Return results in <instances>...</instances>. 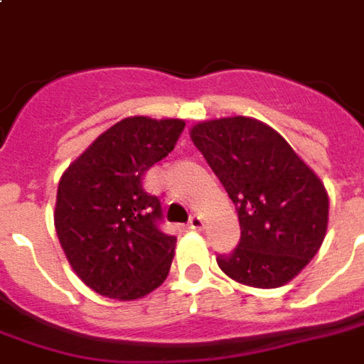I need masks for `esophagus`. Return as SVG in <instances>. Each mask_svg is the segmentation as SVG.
Segmentation results:
<instances>
[{
    "label": "esophagus",
    "instance_id": "obj_1",
    "mask_svg": "<svg viewBox=\"0 0 364 364\" xmlns=\"http://www.w3.org/2000/svg\"><path fill=\"white\" fill-rule=\"evenodd\" d=\"M203 225H205L203 217H199V215H193V217H191V220H189L191 230H200V228H203Z\"/></svg>",
    "mask_w": 364,
    "mask_h": 364
}]
</instances>
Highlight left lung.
Listing matches in <instances>:
<instances>
[{
    "mask_svg": "<svg viewBox=\"0 0 364 364\" xmlns=\"http://www.w3.org/2000/svg\"><path fill=\"white\" fill-rule=\"evenodd\" d=\"M236 205L240 240L217 258L220 270L252 288H279L323 242L329 199L323 183L270 126L235 116L191 129Z\"/></svg>",
    "mask_w": 364,
    "mask_h": 364,
    "instance_id": "left-lung-1",
    "label": "left lung"
}]
</instances>
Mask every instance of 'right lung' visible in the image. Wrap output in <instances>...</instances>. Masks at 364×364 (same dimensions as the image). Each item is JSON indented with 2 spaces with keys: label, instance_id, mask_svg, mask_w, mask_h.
<instances>
[{
  "label": "right lung",
  "instance_id": "obj_1",
  "mask_svg": "<svg viewBox=\"0 0 364 364\" xmlns=\"http://www.w3.org/2000/svg\"><path fill=\"white\" fill-rule=\"evenodd\" d=\"M183 120L126 118L106 129L60 177L58 240L73 270L96 294L138 299L167 278L177 238L144 189L146 171L173 151Z\"/></svg>",
  "mask_w": 364,
  "mask_h": 364
}]
</instances>
